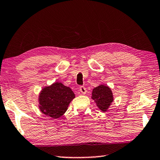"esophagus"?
<instances>
[{"label": "esophagus", "instance_id": "esophagus-1", "mask_svg": "<svg viewBox=\"0 0 160 160\" xmlns=\"http://www.w3.org/2000/svg\"><path fill=\"white\" fill-rule=\"evenodd\" d=\"M79 90H80L81 92L82 93V94H83V95H85L86 93V92H87L86 88H85V87H83V86H81V87H80V88H79Z\"/></svg>", "mask_w": 160, "mask_h": 160}]
</instances>
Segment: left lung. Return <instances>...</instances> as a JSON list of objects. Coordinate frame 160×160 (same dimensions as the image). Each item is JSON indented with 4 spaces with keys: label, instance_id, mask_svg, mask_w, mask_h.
Wrapping results in <instances>:
<instances>
[{
    "label": "left lung",
    "instance_id": "8db88e82",
    "mask_svg": "<svg viewBox=\"0 0 160 160\" xmlns=\"http://www.w3.org/2000/svg\"><path fill=\"white\" fill-rule=\"evenodd\" d=\"M91 98L95 101L98 107L103 112L109 108L113 101V92L108 86L101 84L92 90Z\"/></svg>",
    "mask_w": 160,
    "mask_h": 160
}]
</instances>
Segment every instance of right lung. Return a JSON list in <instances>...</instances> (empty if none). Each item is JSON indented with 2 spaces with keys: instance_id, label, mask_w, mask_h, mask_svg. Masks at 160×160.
I'll use <instances>...</instances> for the list:
<instances>
[{
  "instance_id": "right-lung-1",
  "label": "right lung",
  "mask_w": 160,
  "mask_h": 160,
  "mask_svg": "<svg viewBox=\"0 0 160 160\" xmlns=\"http://www.w3.org/2000/svg\"><path fill=\"white\" fill-rule=\"evenodd\" d=\"M38 98L40 111L56 119L66 112L75 95L70 87L61 82H55L43 88Z\"/></svg>"
}]
</instances>
